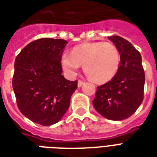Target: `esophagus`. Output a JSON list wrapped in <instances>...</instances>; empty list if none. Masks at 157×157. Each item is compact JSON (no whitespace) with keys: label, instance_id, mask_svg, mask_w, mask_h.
Instances as JSON below:
<instances>
[{"label":"esophagus","instance_id":"obj_1","mask_svg":"<svg viewBox=\"0 0 157 157\" xmlns=\"http://www.w3.org/2000/svg\"><path fill=\"white\" fill-rule=\"evenodd\" d=\"M85 82H83V81H82V80H79L78 82V87H80L81 86H82V85L84 84Z\"/></svg>","mask_w":157,"mask_h":157}]
</instances>
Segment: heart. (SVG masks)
Instances as JSON below:
<instances>
[{
    "label": "heart",
    "mask_w": 157,
    "mask_h": 157,
    "mask_svg": "<svg viewBox=\"0 0 157 157\" xmlns=\"http://www.w3.org/2000/svg\"><path fill=\"white\" fill-rule=\"evenodd\" d=\"M121 56L114 44L105 42H85L75 47L70 55L64 54L61 65L64 70L74 75L79 65L92 82L102 84L109 82L118 73Z\"/></svg>",
    "instance_id": "1"
}]
</instances>
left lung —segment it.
<instances>
[{"label":"left lung","mask_w":157,"mask_h":157,"mask_svg":"<svg viewBox=\"0 0 157 157\" xmlns=\"http://www.w3.org/2000/svg\"><path fill=\"white\" fill-rule=\"evenodd\" d=\"M120 53V65L115 77L98 87L93 106L103 117L122 120L130 117L143 101L145 74L142 57L130 42L119 36L108 37Z\"/></svg>","instance_id":"obj_1"}]
</instances>
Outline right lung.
Listing matches in <instances>:
<instances>
[{
    "label": "right lung",
    "instance_id": "1",
    "mask_svg": "<svg viewBox=\"0 0 157 157\" xmlns=\"http://www.w3.org/2000/svg\"><path fill=\"white\" fill-rule=\"evenodd\" d=\"M67 43L63 39L35 40L15 58L12 86L17 105L25 117L38 124L59 122L77 89V80L70 81L61 75V57Z\"/></svg>",
    "mask_w": 157,
    "mask_h": 157
}]
</instances>
